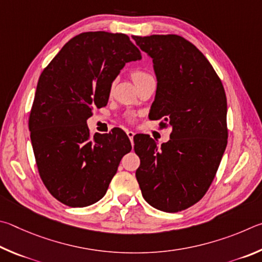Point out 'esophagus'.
I'll use <instances>...</instances> for the list:
<instances>
[{
	"instance_id": "esophagus-1",
	"label": "esophagus",
	"mask_w": 262,
	"mask_h": 262,
	"mask_svg": "<svg viewBox=\"0 0 262 262\" xmlns=\"http://www.w3.org/2000/svg\"><path fill=\"white\" fill-rule=\"evenodd\" d=\"M126 135L128 137V139H130L131 144L134 145V137H135V132L134 131H126Z\"/></svg>"
}]
</instances>
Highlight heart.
<instances>
[{
  "label": "heart",
  "mask_w": 262,
  "mask_h": 262,
  "mask_svg": "<svg viewBox=\"0 0 262 262\" xmlns=\"http://www.w3.org/2000/svg\"><path fill=\"white\" fill-rule=\"evenodd\" d=\"M150 77L152 76H150L148 72H146L145 70H141V69H136V70L131 72V78L132 80L136 82V85L138 84V82L147 79V78H150Z\"/></svg>",
  "instance_id": "heart-1"
}]
</instances>
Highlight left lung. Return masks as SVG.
<instances>
[{
    "label": "left lung",
    "mask_w": 262,
    "mask_h": 262,
    "mask_svg": "<svg viewBox=\"0 0 262 262\" xmlns=\"http://www.w3.org/2000/svg\"><path fill=\"white\" fill-rule=\"evenodd\" d=\"M132 38L153 58L158 79L149 118L171 127L170 140L161 146L148 135L134 137L140 159L136 177L150 206L181 212L206 194L226 150V92L212 64L183 36Z\"/></svg>",
    "instance_id": "1"
}]
</instances>
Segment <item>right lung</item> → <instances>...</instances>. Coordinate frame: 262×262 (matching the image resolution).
I'll use <instances>...</instances> for the list:
<instances>
[{
  "instance_id": "add662e5",
  "label": "right lung",
  "mask_w": 262,
  "mask_h": 262,
  "mask_svg": "<svg viewBox=\"0 0 262 262\" xmlns=\"http://www.w3.org/2000/svg\"><path fill=\"white\" fill-rule=\"evenodd\" d=\"M140 58L126 34L84 32L40 75L29 117L32 147L41 180L62 204L86 207L99 201L131 150L121 128L92 137L86 121L93 109L107 105L123 67Z\"/></svg>"
}]
</instances>
